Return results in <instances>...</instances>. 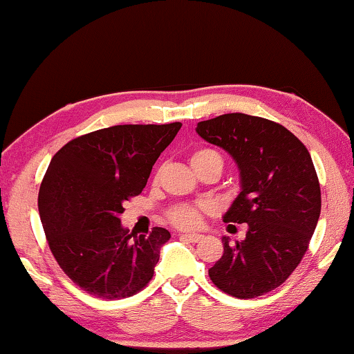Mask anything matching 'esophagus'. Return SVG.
<instances>
[{
	"instance_id": "34e87169",
	"label": "esophagus",
	"mask_w": 354,
	"mask_h": 354,
	"mask_svg": "<svg viewBox=\"0 0 354 354\" xmlns=\"http://www.w3.org/2000/svg\"><path fill=\"white\" fill-rule=\"evenodd\" d=\"M181 239H184V241H187V242L196 243V242H201L203 237L201 236V234H181Z\"/></svg>"
}]
</instances>
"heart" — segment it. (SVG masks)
Here are the masks:
<instances>
[{
    "label": "heart",
    "mask_w": 354,
    "mask_h": 354,
    "mask_svg": "<svg viewBox=\"0 0 354 354\" xmlns=\"http://www.w3.org/2000/svg\"><path fill=\"white\" fill-rule=\"evenodd\" d=\"M208 162L216 163L218 167L223 168V158L215 149H208V147L198 149V151L194 152L191 157L192 168L201 167L203 163H208ZM202 216H203V208L197 205H179L168 213V218H170L171 225H175L179 229L198 227L202 223Z\"/></svg>",
    "instance_id": "heart-1"
}]
</instances>
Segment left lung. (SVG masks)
Segmentation results:
<instances>
[{
    "mask_svg": "<svg viewBox=\"0 0 354 354\" xmlns=\"http://www.w3.org/2000/svg\"><path fill=\"white\" fill-rule=\"evenodd\" d=\"M197 134L225 149L241 171V192L223 216L248 225L208 270L227 295L255 298L274 290L300 265L321 215V187L311 156L286 127L247 113L201 122Z\"/></svg>",
    "mask_w": 354,
    "mask_h": 354,
    "instance_id": "8db88e82",
    "label": "left lung"
}]
</instances>
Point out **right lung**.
<instances>
[{"instance_id": "right-lung-1", "label": "right lung", "mask_w": 354, "mask_h": 354, "mask_svg": "<svg viewBox=\"0 0 354 354\" xmlns=\"http://www.w3.org/2000/svg\"><path fill=\"white\" fill-rule=\"evenodd\" d=\"M179 128V122L102 128L72 139L53 157L38 192L39 218L59 266L84 292L118 300L152 279L170 232L153 227L136 236L120 215L123 203L146 187Z\"/></svg>"}]
</instances>
